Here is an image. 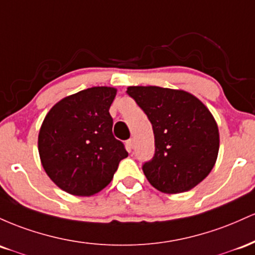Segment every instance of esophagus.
Wrapping results in <instances>:
<instances>
[{
    "label": "esophagus",
    "mask_w": 255,
    "mask_h": 255,
    "mask_svg": "<svg viewBox=\"0 0 255 255\" xmlns=\"http://www.w3.org/2000/svg\"><path fill=\"white\" fill-rule=\"evenodd\" d=\"M125 144H127V149L128 151H131L133 149V144H135V141H133V138H128L127 142H125Z\"/></svg>",
    "instance_id": "esophagus-1"
}]
</instances>
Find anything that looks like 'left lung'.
<instances>
[{"label": "left lung", "mask_w": 255, "mask_h": 255, "mask_svg": "<svg viewBox=\"0 0 255 255\" xmlns=\"http://www.w3.org/2000/svg\"><path fill=\"white\" fill-rule=\"evenodd\" d=\"M127 93L151 123L155 153L142 170L155 189L178 194L202 182L219 150L217 123L208 108L183 90L128 87Z\"/></svg>", "instance_id": "1"}]
</instances>
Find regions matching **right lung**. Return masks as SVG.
Wrapping results in <instances>:
<instances>
[{
    "instance_id": "add662e5",
    "label": "right lung",
    "mask_w": 255,
    "mask_h": 255,
    "mask_svg": "<svg viewBox=\"0 0 255 255\" xmlns=\"http://www.w3.org/2000/svg\"><path fill=\"white\" fill-rule=\"evenodd\" d=\"M117 89L94 87L65 97L45 116L38 135L42 166L68 194L90 196L112 181L128 156L113 136L110 107Z\"/></svg>"
}]
</instances>
